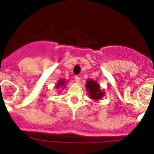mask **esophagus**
I'll return each instance as SVG.
<instances>
[{"label": "esophagus", "mask_w": 154, "mask_h": 154, "mask_svg": "<svg viewBox=\"0 0 154 154\" xmlns=\"http://www.w3.org/2000/svg\"><path fill=\"white\" fill-rule=\"evenodd\" d=\"M75 81L76 83H79V82H80V77H79V76H78V75L75 76Z\"/></svg>", "instance_id": "34e87169"}]
</instances>
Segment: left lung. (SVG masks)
Instances as JSON below:
<instances>
[{
    "instance_id": "left-lung-1",
    "label": "left lung",
    "mask_w": 154,
    "mask_h": 154,
    "mask_svg": "<svg viewBox=\"0 0 154 154\" xmlns=\"http://www.w3.org/2000/svg\"><path fill=\"white\" fill-rule=\"evenodd\" d=\"M85 90L88 92L89 98L95 102H98L106 95L104 90H102L101 87L97 81L93 79L86 80Z\"/></svg>"
}]
</instances>
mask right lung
Listing matches in <instances>:
<instances>
[{"mask_svg":"<svg viewBox=\"0 0 154 154\" xmlns=\"http://www.w3.org/2000/svg\"><path fill=\"white\" fill-rule=\"evenodd\" d=\"M65 85H66V80L65 79H59L57 82V84L55 85V88L56 89H58V88L64 89V88H65Z\"/></svg>","mask_w":154,"mask_h":154,"instance_id":"right-lung-1","label":"right lung"}]
</instances>
